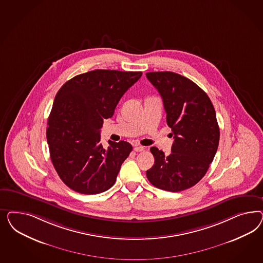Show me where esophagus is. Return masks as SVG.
<instances>
[{
  "mask_svg": "<svg viewBox=\"0 0 263 263\" xmlns=\"http://www.w3.org/2000/svg\"><path fill=\"white\" fill-rule=\"evenodd\" d=\"M134 151L137 152H143V151H144V147L141 146V145H135Z\"/></svg>",
  "mask_w": 263,
  "mask_h": 263,
  "instance_id": "1",
  "label": "esophagus"
}]
</instances>
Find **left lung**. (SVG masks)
<instances>
[{"label":"left lung","mask_w":263,"mask_h":263,"mask_svg":"<svg viewBox=\"0 0 263 263\" xmlns=\"http://www.w3.org/2000/svg\"><path fill=\"white\" fill-rule=\"evenodd\" d=\"M146 78L162 96L175 139L167 156L152 146L155 162L146 176L159 189L183 191L199 182L214 159L220 139L215 109L206 93L182 75L147 72Z\"/></svg>","instance_id":"left-lung-1"}]
</instances>
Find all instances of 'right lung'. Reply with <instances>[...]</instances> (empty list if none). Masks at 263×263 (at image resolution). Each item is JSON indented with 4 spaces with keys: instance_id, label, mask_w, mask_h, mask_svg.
Listing matches in <instances>:
<instances>
[{
    "instance_id": "add662e5",
    "label": "right lung",
    "mask_w": 263,
    "mask_h": 263,
    "mask_svg": "<svg viewBox=\"0 0 263 263\" xmlns=\"http://www.w3.org/2000/svg\"><path fill=\"white\" fill-rule=\"evenodd\" d=\"M142 72L96 69L67 81L58 91L48 118L50 157L60 178L73 191L95 195L115 184L132 152L127 142L100 143L103 120Z\"/></svg>"
}]
</instances>
